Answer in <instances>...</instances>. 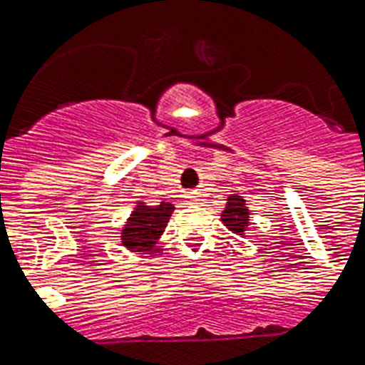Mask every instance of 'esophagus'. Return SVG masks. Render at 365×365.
I'll list each match as a JSON object with an SVG mask.
<instances>
[{"instance_id":"esophagus-1","label":"esophagus","mask_w":365,"mask_h":365,"mask_svg":"<svg viewBox=\"0 0 365 365\" xmlns=\"http://www.w3.org/2000/svg\"><path fill=\"white\" fill-rule=\"evenodd\" d=\"M196 200V196H192V194H188V202H194Z\"/></svg>"}]
</instances>
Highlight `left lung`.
<instances>
[{
    "label": "left lung",
    "instance_id": "obj_1",
    "mask_svg": "<svg viewBox=\"0 0 365 365\" xmlns=\"http://www.w3.org/2000/svg\"><path fill=\"white\" fill-rule=\"evenodd\" d=\"M221 221L229 231L245 237L248 227H250V210L246 205V200L238 194H231L227 198L223 213H221Z\"/></svg>",
    "mask_w": 365,
    "mask_h": 365
}]
</instances>
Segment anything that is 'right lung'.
<instances>
[{
  "instance_id": "1",
  "label": "right lung",
  "mask_w": 365,
  "mask_h": 365,
  "mask_svg": "<svg viewBox=\"0 0 365 365\" xmlns=\"http://www.w3.org/2000/svg\"><path fill=\"white\" fill-rule=\"evenodd\" d=\"M173 210L175 205L171 202H161L160 205L136 202L134 212L120 231V245L130 252H153L161 235L165 232Z\"/></svg>"
}]
</instances>
